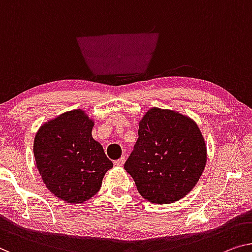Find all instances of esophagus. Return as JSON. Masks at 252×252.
Masks as SVG:
<instances>
[{"label": "esophagus", "mask_w": 252, "mask_h": 252, "mask_svg": "<svg viewBox=\"0 0 252 252\" xmlns=\"http://www.w3.org/2000/svg\"><path fill=\"white\" fill-rule=\"evenodd\" d=\"M125 162H126V158H125V156H123V157H121V158H120V159L115 160L114 165H116V166H123V164H125Z\"/></svg>", "instance_id": "esophagus-1"}]
</instances>
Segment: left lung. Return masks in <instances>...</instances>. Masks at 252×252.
<instances>
[{"instance_id":"left-lung-1","label":"left lung","mask_w":252,"mask_h":252,"mask_svg":"<svg viewBox=\"0 0 252 252\" xmlns=\"http://www.w3.org/2000/svg\"><path fill=\"white\" fill-rule=\"evenodd\" d=\"M138 141L125 164L138 192L153 204H172L187 196L207 163V146L192 119L152 107L139 121Z\"/></svg>"}]
</instances>
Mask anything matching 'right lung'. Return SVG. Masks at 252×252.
I'll return each mask as SVG.
<instances>
[{
    "instance_id": "add662e5",
    "label": "right lung",
    "mask_w": 252,
    "mask_h": 252,
    "mask_svg": "<svg viewBox=\"0 0 252 252\" xmlns=\"http://www.w3.org/2000/svg\"><path fill=\"white\" fill-rule=\"evenodd\" d=\"M95 121L72 110L44 122L33 139L35 166L55 197L81 204L95 196L113 163L92 136Z\"/></svg>"
}]
</instances>
